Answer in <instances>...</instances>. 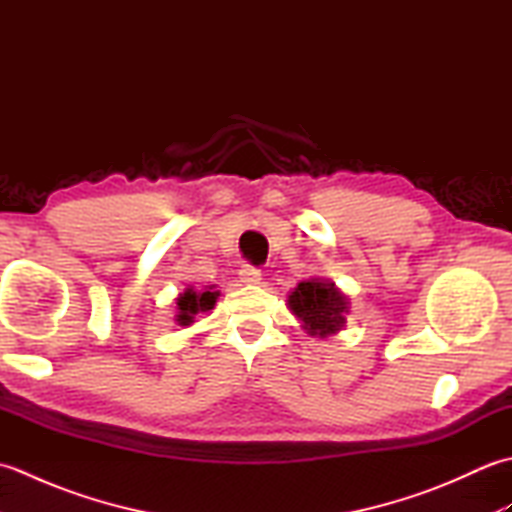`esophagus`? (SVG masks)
<instances>
[{"instance_id": "obj_1", "label": "esophagus", "mask_w": 512, "mask_h": 512, "mask_svg": "<svg viewBox=\"0 0 512 512\" xmlns=\"http://www.w3.org/2000/svg\"><path fill=\"white\" fill-rule=\"evenodd\" d=\"M239 279H242L244 284H259V279H262V270L253 264H244L239 268Z\"/></svg>"}]
</instances>
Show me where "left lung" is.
<instances>
[{
  "label": "left lung",
  "mask_w": 512,
  "mask_h": 512,
  "mask_svg": "<svg viewBox=\"0 0 512 512\" xmlns=\"http://www.w3.org/2000/svg\"><path fill=\"white\" fill-rule=\"evenodd\" d=\"M288 303L310 334L328 336L343 328L347 299L334 288L332 281H301L288 297Z\"/></svg>",
  "instance_id": "obj_1"
}]
</instances>
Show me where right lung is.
Listing matches in <instances>:
<instances>
[{"mask_svg": "<svg viewBox=\"0 0 512 512\" xmlns=\"http://www.w3.org/2000/svg\"><path fill=\"white\" fill-rule=\"evenodd\" d=\"M217 292H195V290H187L184 295L178 297V323L180 325H189L193 321V317L198 312H206L215 306Z\"/></svg>", "mask_w": 512, "mask_h": 512, "instance_id": "1", "label": "right lung"}]
</instances>
